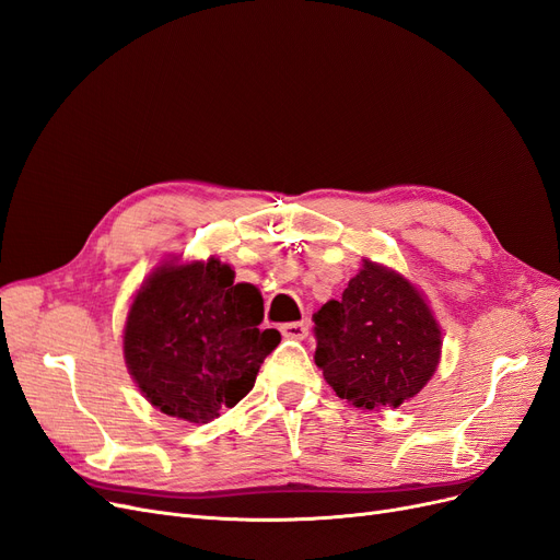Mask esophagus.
Masks as SVG:
<instances>
[{
	"instance_id": "obj_1",
	"label": "esophagus",
	"mask_w": 560,
	"mask_h": 560,
	"mask_svg": "<svg viewBox=\"0 0 560 560\" xmlns=\"http://www.w3.org/2000/svg\"><path fill=\"white\" fill-rule=\"evenodd\" d=\"M281 335L285 339H295V341H302L308 337V323L302 320V323H285L281 325Z\"/></svg>"
}]
</instances>
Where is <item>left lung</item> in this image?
I'll return each mask as SVG.
<instances>
[{"instance_id": "1", "label": "left lung", "mask_w": 560, "mask_h": 560, "mask_svg": "<svg viewBox=\"0 0 560 560\" xmlns=\"http://www.w3.org/2000/svg\"><path fill=\"white\" fill-rule=\"evenodd\" d=\"M314 323L318 369L358 408L401 406L441 362V325L424 295L378 262L362 260L341 300L325 302Z\"/></svg>"}]
</instances>
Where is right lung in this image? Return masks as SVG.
<instances>
[{"label": "right lung", "mask_w": 560, "mask_h": 560, "mask_svg": "<svg viewBox=\"0 0 560 560\" xmlns=\"http://www.w3.org/2000/svg\"><path fill=\"white\" fill-rule=\"evenodd\" d=\"M260 323V291L235 283L231 265L168 260L129 306L124 360L152 406L207 424L252 392L262 360L279 346L277 329Z\"/></svg>", "instance_id": "right-lung-1"}]
</instances>
